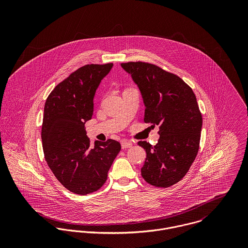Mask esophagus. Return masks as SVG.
<instances>
[{
	"mask_svg": "<svg viewBox=\"0 0 248 248\" xmlns=\"http://www.w3.org/2000/svg\"><path fill=\"white\" fill-rule=\"evenodd\" d=\"M133 146V142L130 140H124L121 142V147L122 149H127V148H131Z\"/></svg>",
	"mask_w": 248,
	"mask_h": 248,
	"instance_id": "1",
	"label": "esophagus"
}]
</instances>
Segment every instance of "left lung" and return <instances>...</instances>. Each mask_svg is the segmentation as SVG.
<instances>
[{"label":"left lung","mask_w":248,"mask_h":248,"mask_svg":"<svg viewBox=\"0 0 248 248\" xmlns=\"http://www.w3.org/2000/svg\"><path fill=\"white\" fill-rule=\"evenodd\" d=\"M138 85L145 105L144 121L159 126L155 146L146 151L141 176L149 184L166 188L186 175L200 147L202 117L192 89L177 75L144 62L122 63Z\"/></svg>","instance_id":"8db88e82"}]
</instances>
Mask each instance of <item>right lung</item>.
I'll return each mask as SVG.
<instances>
[{"mask_svg": "<svg viewBox=\"0 0 248 248\" xmlns=\"http://www.w3.org/2000/svg\"><path fill=\"white\" fill-rule=\"evenodd\" d=\"M113 64L86 65L59 83L46 98L42 142L46 163L59 182L77 195L100 189L121 150L113 140L91 147L85 123L92 119L93 98Z\"/></svg>", "mask_w": 248, "mask_h": 248, "instance_id": "add662e5", "label": "right lung"}]
</instances>
